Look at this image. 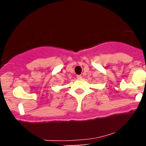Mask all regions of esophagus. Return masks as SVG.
Instances as JSON below:
<instances>
[{
    "label": "esophagus",
    "instance_id": "34e87169",
    "mask_svg": "<svg viewBox=\"0 0 146 146\" xmlns=\"http://www.w3.org/2000/svg\"><path fill=\"white\" fill-rule=\"evenodd\" d=\"M77 78H78V79H79V80H80V79L82 78V77L80 75H77Z\"/></svg>",
    "mask_w": 146,
    "mask_h": 146
}]
</instances>
